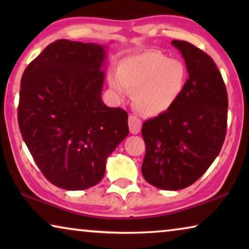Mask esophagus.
<instances>
[{
	"label": "esophagus",
	"instance_id": "1",
	"mask_svg": "<svg viewBox=\"0 0 249 249\" xmlns=\"http://www.w3.org/2000/svg\"><path fill=\"white\" fill-rule=\"evenodd\" d=\"M128 124H129V130H130L131 134H138L139 131H141L142 129V121L141 119L136 117V115H129V121H128Z\"/></svg>",
	"mask_w": 249,
	"mask_h": 249
}]
</instances>
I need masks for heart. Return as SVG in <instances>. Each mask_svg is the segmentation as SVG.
<instances>
[{"mask_svg":"<svg viewBox=\"0 0 249 249\" xmlns=\"http://www.w3.org/2000/svg\"><path fill=\"white\" fill-rule=\"evenodd\" d=\"M186 80L187 70L181 61L148 51L122 59L118 74L108 77V85L119 97L127 90L134 91L132 104L141 114L158 115L176 103Z\"/></svg>","mask_w":249,"mask_h":249,"instance_id":"obj_1","label":"heart"}]
</instances>
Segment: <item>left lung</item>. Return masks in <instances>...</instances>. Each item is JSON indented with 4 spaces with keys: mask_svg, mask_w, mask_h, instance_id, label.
<instances>
[{
    "mask_svg": "<svg viewBox=\"0 0 249 249\" xmlns=\"http://www.w3.org/2000/svg\"><path fill=\"white\" fill-rule=\"evenodd\" d=\"M171 44L181 52L189 78L168 111L142 124V173L152 186L179 190L197 181L219 155L227 132L228 94L209 54L183 40Z\"/></svg>",
    "mask_w": 249,
    "mask_h": 249,
    "instance_id": "left-lung-1",
    "label": "left lung"
}]
</instances>
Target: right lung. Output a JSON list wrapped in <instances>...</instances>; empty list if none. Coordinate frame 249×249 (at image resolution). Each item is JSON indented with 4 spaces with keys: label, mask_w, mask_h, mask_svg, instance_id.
Returning a JSON list of instances; mask_svg holds the SVG:
<instances>
[{
    "label": "right lung",
    "mask_w": 249,
    "mask_h": 249,
    "mask_svg": "<svg viewBox=\"0 0 249 249\" xmlns=\"http://www.w3.org/2000/svg\"><path fill=\"white\" fill-rule=\"evenodd\" d=\"M105 46L59 39L28 64L18 124L34 161L54 186L83 190L104 177L129 134L128 113L102 101Z\"/></svg>",
    "instance_id": "right-lung-1"
}]
</instances>
